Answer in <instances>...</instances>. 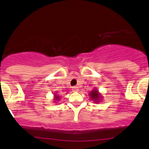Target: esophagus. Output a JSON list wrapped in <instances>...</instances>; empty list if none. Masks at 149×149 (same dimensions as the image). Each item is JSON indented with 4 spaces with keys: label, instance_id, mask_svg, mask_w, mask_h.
Returning a JSON list of instances; mask_svg holds the SVG:
<instances>
[{
    "label": "esophagus",
    "instance_id": "34e87169",
    "mask_svg": "<svg viewBox=\"0 0 149 149\" xmlns=\"http://www.w3.org/2000/svg\"><path fill=\"white\" fill-rule=\"evenodd\" d=\"M79 88L77 86H74L72 87V91L73 92H78Z\"/></svg>",
    "mask_w": 149,
    "mask_h": 149
}]
</instances>
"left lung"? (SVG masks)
Returning <instances> with one entry per match:
<instances>
[{
    "label": "left lung",
    "mask_w": 149,
    "mask_h": 149,
    "mask_svg": "<svg viewBox=\"0 0 149 149\" xmlns=\"http://www.w3.org/2000/svg\"><path fill=\"white\" fill-rule=\"evenodd\" d=\"M90 96H91L92 99L95 100L94 101H95L96 103H98V102H99L100 98L101 97V96H100V94H98V92L97 90H92V91L90 92Z\"/></svg>",
    "instance_id": "1"
}]
</instances>
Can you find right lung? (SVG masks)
Instances as JSON below:
<instances>
[{"label": "right lung", "instance_id": "right-lung-1", "mask_svg": "<svg viewBox=\"0 0 149 149\" xmlns=\"http://www.w3.org/2000/svg\"><path fill=\"white\" fill-rule=\"evenodd\" d=\"M55 100H59V96H57V95H55Z\"/></svg>", "mask_w": 149, "mask_h": 149}]
</instances>
